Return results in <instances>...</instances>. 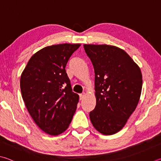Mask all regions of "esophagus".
Instances as JSON below:
<instances>
[{
    "instance_id": "34e87169",
    "label": "esophagus",
    "mask_w": 161,
    "mask_h": 161,
    "mask_svg": "<svg viewBox=\"0 0 161 161\" xmlns=\"http://www.w3.org/2000/svg\"><path fill=\"white\" fill-rule=\"evenodd\" d=\"M84 96H85V93L84 92V93H80V100H82V99H84Z\"/></svg>"
}]
</instances>
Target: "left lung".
I'll return each instance as SVG.
<instances>
[{
  "mask_svg": "<svg viewBox=\"0 0 161 161\" xmlns=\"http://www.w3.org/2000/svg\"><path fill=\"white\" fill-rule=\"evenodd\" d=\"M95 72L96 104L93 126L105 135L121 130L136 109L142 88L140 68L125 51L109 45L84 44Z\"/></svg>",
  "mask_w": 161,
  "mask_h": 161,
  "instance_id": "left-lung-1",
  "label": "left lung"
}]
</instances>
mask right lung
I'll list each match as a JSON object with an SVG mask.
<instances>
[{
  "label": "right lung",
  "mask_w": 161,
  "mask_h": 161,
  "mask_svg": "<svg viewBox=\"0 0 161 161\" xmlns=\"http://www.w3.org/2000/svg\"><path fill=\"white\" fill-rule=\"evenodd\" d=\"M81 44L47 46L33 55L22 73L20 89L25 106L46 134L65 131L77 109L79 95L72 92L65 67Z\"/></svg>",
  "instance_id": "obj_1"
}]
</instances>
